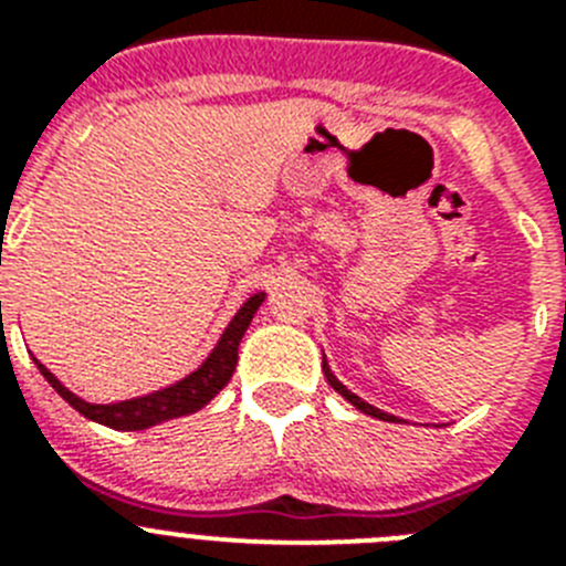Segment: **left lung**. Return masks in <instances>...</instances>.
Listing matches in <instances>:
<instances>
[{"instance_id":"left-lung-1","label":"left lung","mask_w":566,"mask_h":566,"mask_svg":"<svg viewBox=\"0 0 566 566\" xmlns=\"http://www.w3.org/2000/svg\"><path fill=\"white\" fill-rule=\"evenodd\" d=\"M323 371H326V379H328V385H332L334 391H337V394H343V397L348 399V402H352L354 408H359V411H363V413H368V417L385 419V422H397V417H391V413H382V411H379V408H374V405L363 402V399H359L357 394H352V391H348V388H345V385L339 382V379L334 377L332 371H328V365H326V363H323Z\"/></svg>"}]
</instances>
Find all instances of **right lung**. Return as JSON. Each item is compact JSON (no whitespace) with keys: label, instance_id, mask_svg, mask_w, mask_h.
Listing matches in <instances>:
<instances>
[{"label":"right lung","instance_id":"right-lung-1","mask_svg":"<svg viewBox=\"0 0 566 566\" xmlns=\"http://www.w3.org/2000/svg\"><path fill=\"white\" fill-rule=\"evenodd\" d=\"M263 297H266V294L260 292L243 303V308L234 314V319L229 323L227 332H223L218 348L209 354V359L198 368V371L189 374V377L181 379V382H175L172 388L149 394V397L127 399V402H115V405H90L84 402V399L73 397V394H70L42 363L36 365H39V371L44 374V379H48V382L53 385V388H56V391L62 394V397L67 399L78 413H82V417L107 424V428H115V431H142V428H149V424L167 422V419L184 417V413L201 411L203 405H207L214 394L221 391L223 385L232 379L234 365H238L240 337L247 334L249 323H252L254 312H258V306L263 303Z\"/></svg>","mask_w":566,"mask_h":566}]
</instances>
